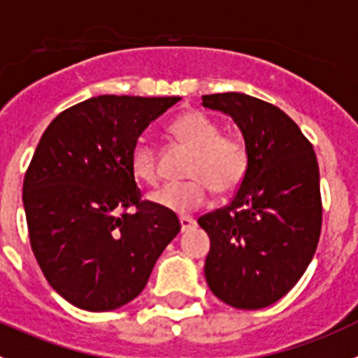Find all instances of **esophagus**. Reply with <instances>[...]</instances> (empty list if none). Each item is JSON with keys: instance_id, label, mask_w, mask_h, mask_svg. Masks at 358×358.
I'll use <instances>...</instances> for the list:
<instances>
[{"instance_id": "34e87169", "label": "esophagus", "mask_w": 358, "mask_h": 358, "mask_svg": "<svg viewBox=\"0 0 358 358\" xmlns=\"http://www.w3.org/2000/svg\"><path fill=\"white\" fill-rule=\"evenodd\" d=\"M196 227V221L192 217H187V215H182L180 217V230L182 231H189Z\"/></svg>"}]
</instances>
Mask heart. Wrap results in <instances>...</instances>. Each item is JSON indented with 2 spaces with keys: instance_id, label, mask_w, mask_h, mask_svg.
Wrapping results in <instances>:
<instances>
[{
  "instance_id": "obj_1",
  "label": "heart",
  "mask_w": 358,
  "mask_h": 358,
  "mask_svg": "<svg viewBox=\"0 0 358 358\" xmlns=\"http://www.w3.org/2000/svg\"><path fill=\"white\" fill-rule=\"evenodd\" d=\"M169 134L183 146L191 148L187 182L167 183L153 194V201L175 214H189L207 203L210 187L217 194H228L243 183L248 171L246 144L234 135H221L214 119L199 110L182 112L169 124ZM130 169L137 180L157 183V153L146 139L135 144Z\"/></svg>"
}]
</instances>
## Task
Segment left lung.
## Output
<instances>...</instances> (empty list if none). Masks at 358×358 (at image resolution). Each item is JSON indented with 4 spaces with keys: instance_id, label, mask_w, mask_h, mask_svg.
Listing matches in <instances>:
<instances>
[{
    "instance_id": "8db88e82",
    "label": "left lung",
    "mask_w": 358,
    "mask_h": 358,
    "mask_svg": "<svg viewBox=\"0 0 358 358\" xmlns=\"http://www.w3.org/2000/svg\"><path fill=\"white\" fill-rule=\"evenodd\" d=\"M230 115L248 150V171L230 205L198 224L210 237L208 287L243 310L269 307L310 264L321 234L320 167L314 148L283 110L243 92L203 96Z\"/></svg>"
}]
</instances>
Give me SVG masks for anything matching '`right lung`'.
<instances>
[{
  "label": "right lung",
  "mask_w": 358,
  "mask_h": 358,
  "mask_svg": "<svg viewBox=\"0 0 358 358\" xmlns=\"http://www.w3.org/2000/svg\"><path fill=\"white\" fill-rule=\"evenodd\" d=\"M180 99H85L38 141L22 183L28 234L44 276L71 305L107 312L130 303L180 231L175 212L141 201L130 169L141 134ZM134 204V215L124 212Z\"/></svg>",
  "instance_id": "1"
}]
</instances>
